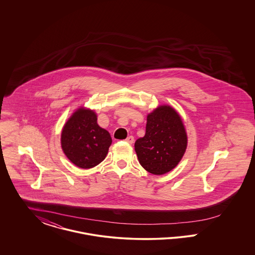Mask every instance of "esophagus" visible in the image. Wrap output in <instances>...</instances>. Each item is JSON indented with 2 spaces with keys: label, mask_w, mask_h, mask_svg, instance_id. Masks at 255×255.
<instances>
[{
  "label": "esophagus",
  "mask_w": 255,
  "mask_h": 255,
  "mask_svg": "<svg viewBox=\"0 0 255 255\" xmlns=\"http://www.w3.org/2000/svg\"><path fill=\"white\" fill-rule=\"evenodd\" d=\"M133 140H134V139H133V135H129V136L125 139V141H126V142H128L129 144H133Z\"/></svg>",
  "instance_id": "esophagus-1"
}]
</instances>
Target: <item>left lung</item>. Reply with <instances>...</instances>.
I'll return each mask as SVG.
<instances>
[{"instance_id": "1", "label": "left lung", "mask_w": 255, "mask_h": 255, "mask_svg": "<svg viewBox=\"0 0 255 255\" xmlns=\"http://www.w3.org/2000/svg\"><path fill=\"white\" fill-rule=\"evenodd\" d=\"M186 147L187 134L182 118L169 105H160L148 114L145 135L134 142L140 165L154 175L174 169Z\"/></svg>"}]
</instances>
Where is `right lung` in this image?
<instances>
[{
  "mask_svg": "<svg viewBox=\"0 0 255 255\" xmlns=\"http://www.w3.org/2000/svg\"><path fill=\"white\" fill-rule=\"evenodd\" d=\"M112 137L97 124L93 110L80 107L65 123L61 133V147L74 165L89 169L106 158Z\"/></svg>",
  "mask_w": 255,
  "mask_h": 255,
  "instance_id": "right-lung-1",
  "label": "right lung"
}]
</instances>
